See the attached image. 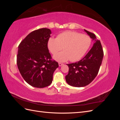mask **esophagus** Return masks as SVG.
Here are the masks:
<instances>
[{"label":"esophagus","mask_w":120,"mask_h":120,"mask_svg":"<svg viewBox=\"0 0 120 120\" xmlns=\"http://www.w3.org/2000/svg\"><path fill=\"white\" fill-rule=\"evenodd\" d=\"M59 65L60 67H61V66H62L63 65H64V64H61V63H59Z\"/></svg>","instance_id":"1"}]
</instances>
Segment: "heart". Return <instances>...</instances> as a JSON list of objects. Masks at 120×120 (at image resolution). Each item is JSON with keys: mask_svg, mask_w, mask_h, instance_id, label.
<instances>
[{"mask_svg": "<svg viewBox=\"0 0 120 120\" xmlns=\"http://www.w3.org/2000/svg\"><path fill=\"white\" fill-rule=\"evenodd\" d=\"M91 43L89 36L75 31H67L60 34L56 38H50L48 46L50 52L56 54L62 49L64 51L53 56L59 62L68 60L74 62L80 60L85 55Z\"/></svg>", "mask_w": 120, "mask_h": 120, "instance_id": "b5f03b06", "label": "heart"}]
</instances>
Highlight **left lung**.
Wrapping results in <instances>:
<instances>
[{
  "label": "left lung",
  "mask_w": 120,
  "mask_h": 120,
  "mask_svg": "<svg viewBox=\"0 0 120 120\" xmlns=\"http://www.w3.org/2000/svg\"><path fill=\"white\" fill-rule=\"evenodd\" d=\"M84 30L95 42L82 59L78 62L67 64L69 70L66 80L69 85L72 86L82 87L91 82L98 74L104 56L100 41L97 39L94 34Z\"/></svg>",
  "instance_id": "left-lung-1"
}]
</instances>
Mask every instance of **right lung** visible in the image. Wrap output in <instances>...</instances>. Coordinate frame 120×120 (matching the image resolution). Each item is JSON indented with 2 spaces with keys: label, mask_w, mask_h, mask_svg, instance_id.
Returning <instances> with one entry per match:
<instances>
[{
  "label": "right lung",
  "mask_w": 120,
  "mask_h": 120,
  "mask_svg": "<svg viewBox=\"0 0 120 120\" xmlns=\"http://www.w3.org/2000/svg\"><path fill=\"white\" fill-rule=\"evenodd\" d=\"M52 34L43 28L32 31L19 46L16 57L17 67L24 81L35 88L49 86L53 72L59 64L52 60L48 48Z\"/></svg>",
  "instance_id": "obj_1"
}]
</instances>
